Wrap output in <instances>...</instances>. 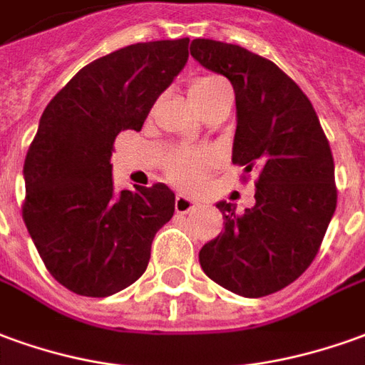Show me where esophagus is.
<instances>
[{
    "label": "esophagus",
    "mask_w": 365,
    "mask_h": 365,
    "mask_svg": "<svg viewBox=\"0 0 365 365\" xmlns=\"http://www.w3.org/2000/svg\"><path fill=\"white\" fill-rule=\"evenodd\" d=\"M195 205H197V201L191 200L187 195H183V193H180V195L175 197V211H178V213H187V211H191Z\"/></svg>",
    "instance_id": "1"
}]
</instances>
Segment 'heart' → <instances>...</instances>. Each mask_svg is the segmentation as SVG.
Listing matches in <instances>:
<instances>
[{
	"instance_id": "obj_1",
	"label": "heart",
	"mask_w": 365,
	"mask_h": 365,
	"mask_svg": "<svg viewBox=\"0 0 365 365\" xmlns=\"http://www.w3.org/2000/svg\"><path fill=\"white\" fill-rule=\"evenodd\" d=\"M221 85H225V83L221 78H217V76H200V78L191 81V101L195 103V106H200L209 94ZM207 164V154H201V152H178L168 162V175L175 183H180V185H195V183L200 182L201 174H203V170H205Z\"/></svg>"
}]
</instances>
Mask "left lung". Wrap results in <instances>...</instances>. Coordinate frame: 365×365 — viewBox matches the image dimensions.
Here are the masks:
<instances>
[{
    "label": "left lung",
    "mask_w": 365,
    "mask_h": 365,
    "mask_svg": "<svg viewBox=\"0 0 365 365\" xmlns=\"http://www.w3.org/2000/svg\"><path fill=\"white\" fill-rule=\"evenodd\" d=\"M190 51L231 81V160L259 170L253 207L239 215L233 203H217L225 231L201 247L200 264L239 297H267L294 282L320 249L338 200L332 150L307 94L272 61L213 39H193Z\"/></svg>",
    "instance_id": "obj_1"
}]
</instances>
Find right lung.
Returning <instances> with one entry per match:
<instances>
[{
    "mask_svg": "<svg viewBox=\"0 0 365 365\" xmlns=\"http://www.w3.org/2000/svg\"><path fill=\"white\" fill-rule=\"evenodd\" d=\"M190 39L150 41L88 63L47 104L25 165L23 221L47 271L81 297L103 298L144 274L172 219L165 183L114 191L112 144L142 130L187 63Z\"/></svg>",
    "mask_w": 365,
    "mask_h": 365,
    "instance_id": "obj_1",
    "label": "right lung"
}]
</instances>
